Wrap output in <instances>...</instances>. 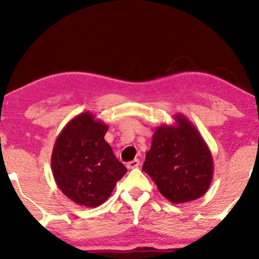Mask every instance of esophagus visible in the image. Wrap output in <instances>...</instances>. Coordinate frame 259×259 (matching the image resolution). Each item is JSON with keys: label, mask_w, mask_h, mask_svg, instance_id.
Listing matches in <instances>:
<instances>
[{"label": "esophagus", "mask_w": 259, "mask_h": 259, "mask_svg": "<svg viewBox=\"0 0 259 259\" xmlns=\"http://www.w3.org/2000/svg\"><path fill=\"white\" fill-rule=\"evenodd\" d=\"M140 165L139 159H134V160L127 162V168H136Z\"/></svg>", "instance_id": "esophagus-1"}]
</instances>
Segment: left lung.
<instances>
[{"label": "left lung", "mask_w": 259, "mask_h": 259, "mask_svg": "<svg viewBox=\"0 0 259 259\" xmlns=\"http://www.w3.org/2000/svg\"><path fill=\"white\" fill-rule=\"evenodd\" d=\"M175 120V125L157 127L143 171L166 199L180 204L204 196L213 178V160L193 123L183 114Z\"/></svg>", "instance_id": "obj_1"}]
</instances>
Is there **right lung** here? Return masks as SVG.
<instances>
[{
	"label": "right lung",
	"mask_w": 259,
	"mask_h": 259,
	"mask_svg": "<svg viewBox=\"0 0 259 259\" xmlns=\"http://www.w3.org/2000/svg\"><path fill=\"white\" fill-rule=\"evenodd\" d=\"M107 131L104 121L83 112L70 120L55 140L52 152L55 183L81 206L104 204L127 172L105 140Z\"/></svg>",
	"instance_id": "right-lung-1"
}]
</instances>
